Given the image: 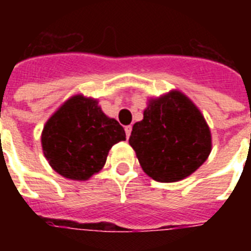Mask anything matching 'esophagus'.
<instances>
[{"label": "esophagus", "mask_w": 251, "mask_h": 251, "mask_svg": "<svg viewBox=\"0 0 251 251\" xmlns=\"http://www.w3.org/2000/svg\"><path fill=\"white\" fill-rule=\"evenodd\" d=\"M131 130H133V126H131V125L126 126V127H125V131H126V137H127V138L130 137V134H131Z\"/></svg>", "instance_id": "esophagus-1"}]
</instances>
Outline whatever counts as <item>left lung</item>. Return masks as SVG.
<instances>
[{"instance_id": "left-lung-1", "label": "left lung", "mask_w": 251, "mask_h": 251, "mask_svg": "<svg viewBox=\"0 0 251 251\" xmlns=\"http://www.w3.org/2000/svg\"><path fill=\"white\" fill-rule=\"evenodd\" d=\"M142 169L159 182H176L194 173L211 152V133L189 98L172 91L150 100L143 120L129 138Z\"/></svg>"}]
</instances>
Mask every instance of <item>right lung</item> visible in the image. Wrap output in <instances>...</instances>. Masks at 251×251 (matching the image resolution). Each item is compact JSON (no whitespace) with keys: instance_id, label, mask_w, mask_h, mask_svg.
I'll list each match as a JSON object with an SVG mask.
<instances>
[{"instance_id":"right-lung-1","label":"right lung","mask_w":251,"mask_h":251,"mask_svg":"<svg viewBox=\"0 0 251 251\" xmlns=\"http://www.w3.org/2000/svg\"><path fill=\"white\" fill-rule=\"evenodd\" d=\"M125 130L102 113L94 99H69L45 124L41 134L44 156L66 178L84 181L98 173L112 146L125 141Z\"/></svg>"}]
</instances>
